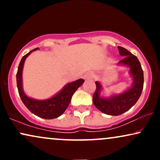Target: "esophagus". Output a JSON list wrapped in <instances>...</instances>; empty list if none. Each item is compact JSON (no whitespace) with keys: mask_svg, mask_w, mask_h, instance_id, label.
<instances>
[{"mask_svg":"<svg viewBox=\"0 0 160 160\" xmlns=\"http://www.w3.org/2000/svg\"><path fill=\"white\" fill-rule=\"evenodd\" d=\"M93 78H94V74H92V73H91V72L86 73V74H84V76H83V79L86 80H90V79Z\"/></svg>","mask_w":160,"mask_h":160,"instance_id":"34e87169","label":"esophagus"}]
</instances>
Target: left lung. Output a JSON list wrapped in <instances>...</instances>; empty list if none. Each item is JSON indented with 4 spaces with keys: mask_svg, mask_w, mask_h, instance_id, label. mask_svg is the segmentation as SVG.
Wrapping results in <instances>:
<instances>
[{
    "mask_svg": "<svg viewBox=\"0 0 160 160\" xmlns=\"http://www.w3.org/2000/svg\"><path fill=\"white\" fill-rule=\"evenodd\" d=\"M121 56H124L118 65L129 68V74L132 78V85L120 94L112 95L109 97H102V85L95 82L96 90L92 97L93 103L100 111L108 115L118 116L130 109L140 98L144 86V72L138 58L129 51L122 47H118Z\"/></svg>",
    "mask_w": 160,
    "mask_h": 160,
    "instance_id": "8db88e82",
    "label": "left lung"
}]
</instances>
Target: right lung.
Instances as JSON below:
<instances>
[{"instance_id": "1", "label": "right lung", "mask_w": 160, "mask_h": 160, "mask_svg": "<svg viewBox=\"0 0 160 160\" xmlns=\"http://www.w3.org/2000/svg\"><path fill=\"white\" fill-rule=\"evenodd\" d=\"M39 48L34 49L22 57L18 68L16 74V82L19 94L26 108L32 113L43 119H55L61 116L68 107L72 95L77 89L84 82V80L79 79L74 82H69L62 88L60 92L51 98L44 100H37L27 96L22 87V70L25 59L29 55Z\"/></svg>"}]
</instances>
